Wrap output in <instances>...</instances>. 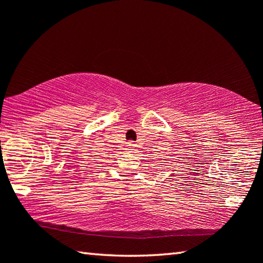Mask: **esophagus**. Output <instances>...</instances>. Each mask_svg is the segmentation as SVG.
<instances>
[{
	"label": "esophagus",
	"mask_w": 263,
	"mask_h": 263,
	"mask_svg": "<svg viewBox=\"0 0 263 263\" xmlns=\"http://www.w3.org/2000/svg\"><path fill=\"white\" fill-rule=\"evenodd\" d=\"M127 146H128L127 151H128V152H131V151H133V148L136 147V144H133V142H130V144H128Z\"/></svg>",
	"instance_id": "obj_1"
}]
</instances>
